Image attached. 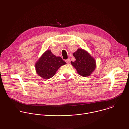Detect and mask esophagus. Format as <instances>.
<instances>
[{
	"label": "esophagus",
	"mask_w": 129,
	"mask_h": 129,
	"mask_svg": "<svg viewBox=\"0 0 129 129\" xmlns=\"http://www.w3.org/2000/svg\"><path fill=\"white\" fill-rule=\"evenodd\" d=\"M65 61L67 63V64H69L70 63V59H68L66 60Z\"/></svg>",
	"instance_id": "obj_1"
}]
</instances>
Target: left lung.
I'll return each instance as SVG.
<instances>
[{
	"mask_svg": "<svg viewBox=\"0 0 129 129\" xmlns=\"http://www.w3.org/2000/svg\"><path fill=\"white\" fill-rule=\"evenodd\" d=\"M76 60L71 62L80 76L88 77L96 67L95 59L86 50L79 48L77 51L73 53Z\"/></svg>",
	"mask_w": 129,
	"mask_h": 129,
	"instance_id": "8db88e82",
	"label": "left lung"
}]
</instances>
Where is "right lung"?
I'll return each mask as SVG.
<instances>
[{
  "mask_svg": "<svg viewBox=\"0 0 129 129\" xmlns=\"http://www.w3.org/2000/svg\"><path fill=\"white\" fill-rule=\"evenodd\" d=\"M60 57H56L50 50H46L35 64L37 74L45 80L52 78L58 69L66 64Z\"/></svg>",
  "mask_w": 129,
  "mask_h": 129,
  "instance_id": "right-lung-1",
  "label": "right lung"
}]
</instances>
